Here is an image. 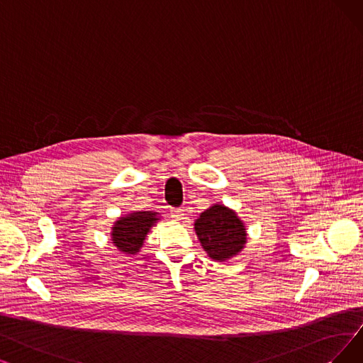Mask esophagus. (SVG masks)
I'll use <instances>...</instances> for the list:
<instances>
[{"label": "esophagus", "instance_id": "1", "mask_svg": "<svg viewBox=\"0 0 363 363\" xmlns=\"http://www.w3.org/2000/svg\"><path fill=\"white\" fill-rule=\"evenodd\" d=\"M169 213H171V216H172L174 219H176V220L183 219V216H184L183 208H171V210H169Z\"/></svg>", "mask_w": 363, "mask_h": 363}]
</instances>
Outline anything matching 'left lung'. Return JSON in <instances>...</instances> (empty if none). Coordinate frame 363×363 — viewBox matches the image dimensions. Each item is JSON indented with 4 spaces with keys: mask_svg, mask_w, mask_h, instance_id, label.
Segmentation results:
<instances>
[{
    "mask_svg": "<svg viewBox=\"0 0 363 363\" xmlns=\"http://www.w3.org/2000/svg\"><path fill=\"white\" fill-rule=\"evenodd\" d=\"M195 230L202 247L214 260H226L237 255L245 242L242 222L223 206H213L202 213Z\"/></svg>",
    "mask_w": 363,
    "mask_h": 363,
    "instance_id": "1",
    "label": "left lung"
}]
</instances>
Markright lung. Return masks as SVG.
I'll use <instances>...</instances> for the list:
<instances>
[{"mask_svg":"<svg viewBox=\"0 0 363 363\" xmlns=\"http://www.w3.org/2000/svg\"><path fill=\"white\" fill-rule=\"evenodd\" d=\"M155 220V213L152 211H138L122 217L113 226L114 245L125 253H137Z\"/></svg>","mask_w":363,"mask_h":363,"instance_id":"right-lung-1","label":"right lung"}]
</instances>
